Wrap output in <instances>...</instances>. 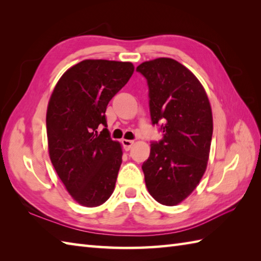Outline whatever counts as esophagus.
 I'll use <instances>...</instances> for the list:
<instances>
[{"label": "esophagus", "instance_id": "esophagus-1", "mask_svg": "<svg viewBox=\"0 0 261 261\" xmlns=\"http://www.w3.org/2000/svg\"><path fill=\"white\" fill-rule=\"evenodd\" d=\"M121 142H122V145H123L125 150H130L131 147L134 146V143H135L134 140H127V139H122Z\"/></svg>", "mask_w": 261, "mask_h": 261}]
</instances>
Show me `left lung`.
<instances>
[{
	"instance_id": "8db88e82",
	"label": "left lung",
	"mask_w": 261,
	"mask_h": 261,
	"mask_svg": "<svg viewBox=\"0 0 261 261\" xmlns=\"http://www.w3.org/2000/svg\"><path fill=\"white\" fill-rule=\"evenodd\" d=\"M147 80L152 124L163 139L151 142L142 165L145 181L157 202L174 206L195 190L206 169L213 134L206 93L191 70L171 58L140 64Z\"/></svg>"
}]
</instances>
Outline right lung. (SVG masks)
Segmentation results:
<instances>
[{
  "mask_svg": "<svg viewBox=\"0 0 261 261\" xmlns=\"http://www.w3.org/2000/svg\"><path fill=\"white\" fill-rule=\"evenodd\" d=\"M134 70L131 63L83 60L60 77L49 99V156L66 190L83 206H98L114 191L122 149L110 138L105 111Z\"/></svg>",
  "mask_w": 261,
  "mask_h": 261,
  "instance_id": "1",
  "label": "right lung"
}]
</instances>
